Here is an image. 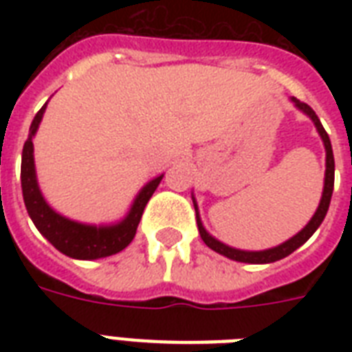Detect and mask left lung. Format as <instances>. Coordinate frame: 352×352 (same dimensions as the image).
<instances>
[{
  "mask_svg": "<svg viewBox=\"0 0 352 352\" xmlns=\"http://www.w3.org/2000/svg\"><path fill=\"white\" fill-rule=\"evenodd\" d=\"M290 100L294 102V106L303 111L307 117L311 118L314 122V126H316L318 133H320V137L323 140V146H325V182H323V193H322V201H320V206H318L316 214L312 215V219L309 221L305 225V228L301 232L294 235V237H290L289 241H285L281 245L274 246V248H268V250H259V252H250V250H239V248H232V246L225 245V243H221L214 237V235H210L206 232V228L203 226V221L199 217V208L197 203H195V197L192 195L193 199V206H195V215H197V226H199V234H201V239L206 243V246H210L212 250H215L221 256L228 257V259H234V261H241V263H274L279 261V259H283V257L290 256L296 248H300L303 243L309 241L314 232L318 230V226L322 225V221L325 219V215H327L329 204H331V197H333V190H334V155H333V146H331V138H329L327 131L323 129L322 122L318 118V115L312 111L311 106H307L305 102H300L298 98H290Z\"/></svg>",
  "mask_w": 352,
  "mask_h": 352,
  "instance_id": "left-lung-1",
  "label": "left lung"
}]
</instances>
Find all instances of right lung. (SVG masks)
<instances>
[{
    "mask_svg": "<svg viewBox=\"0 0 352 352\" xmlns=\"http://www.w3.org/2000/svg\"><path fill=\"white\" fill-rule=\"evenodd\" d=\"M45 107L47 104H43L40 111L36 113L34 120L30 124L29 138L25 140L23 153H21V190H23L27 212L40 234L65 256L73 257V259H100V257L113 256V254L124 250L133 241L144 208L164 175L155 177L153 181H149L138 192L126 217L115 225H84L78 221L63 217L47 204L40 192V186H38V179H36L32 137L38 131Z\"/></svg>",
    "mask_w": 352,
    "mask_h": 352,
    "instance_id": "obj_1",
    "label": "right lung"
}]
</instances>
